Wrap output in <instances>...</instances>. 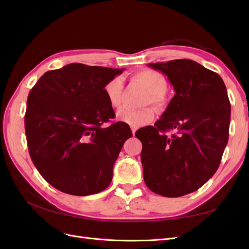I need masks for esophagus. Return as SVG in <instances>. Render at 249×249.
Segmentation results:
<instances>
[{
    "label": "esophagus",
    "instance_id": "esophagus-1",
    "mask_svg": "<svg viewBox=\"0 0 249 249\" xmlns=\"http://www.w3.org/2000/svg\"><path fill=\"white\" fill-rule=\"evenodd\" d=\"M131 130H132L133 135H135V132H136V130H137V129H136V127H133V126H132V127H131Z\"/></svg>",
    "mask_w": 249,
    "mask_h": 249
}]
</instances>
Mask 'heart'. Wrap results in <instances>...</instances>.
Returning a JSON list of instances; mask_svg holds the SVG:
<instances>
[{"label":"heart","instance_id":"heart-1","mask_svg":"<svg viewBox=\"0 0 249 249\" xmlns=\"http://www.w3.org/2000/svg\"><path fill=\"white\" fill-rule=\"evenodd\" d=\"M134 80L144 87L149 96L147 103L154 104L157 109L165 106V91L167 90V80L159 71L152 70H143L134 74ZM123 79L120 77L113 78L104 87L105 95L110 106L119 108L123 102ZM118 119L133 127H139L149 124L155 118V110L153 108H143L138 110L122 109L117 114Z\"/></svg>","mask_w":249,"mask_h":249}]
</instances>
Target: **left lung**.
<instances>
[{"label":"left lung","instance_id":"obj_1","mask_svg":"<svg viewBox=\"0 0 249 249\" xmlns=\"http://www.w3.org/2000/svg\"><path fill=\"white\" fill-rule=\"evenodd\" d=\"M176 94L155 125L138 130L143 178L166 197L196 191L214 176L229 141L231 104L219 74L189 59L149 63ZM177 131L167 137L164 131Z\"/></svg>","mask_w":249,"mask_h":249}]
</instances>
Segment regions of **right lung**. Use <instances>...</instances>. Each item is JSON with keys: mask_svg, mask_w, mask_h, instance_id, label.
<instances>
[{"mask_svg": "<svg viewBox=\"0 0 249 249\" xmlns=\"http://www.w3.org/2000/svg\"><path fill=\"white\" fill-rule=\"evenodd\" d=\"M124 69L71 63L43 73L29 93L25 129L30 157L47 182L86 196L110 185L129 124L107 123L115 113L104 92Z\"/></svg>", "mask_w": 249, "mask_h": 249, "instance_id": "1", "label": "right lung"}]
</instances>
